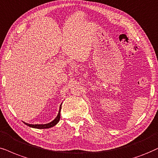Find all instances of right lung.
<instances>
[{
  "label": "right lung",
  "instance_id": "1",
  "mask_svg": "<svg viewBox=\"0 0 158 158\" xmlns=\"http://www.w3.org/2000/svg\"><path fill=\"white\" fill-rule=\"evenodd\" d=\"M62 104V103H61ZM61 104L60 106V110L59 112L57 114V116L56 117V118L54 119L53 121H52L51 123H47V124H44V125H31V124H28V123H24L27 126L33 127V128H38V129H45V128H49V127H52L53 126H55L56 124L58 123V122L60 121V111H61Z\"/></svg>",
  "mask_w": 158,
  "mask_h": 158
}]
</instances>
